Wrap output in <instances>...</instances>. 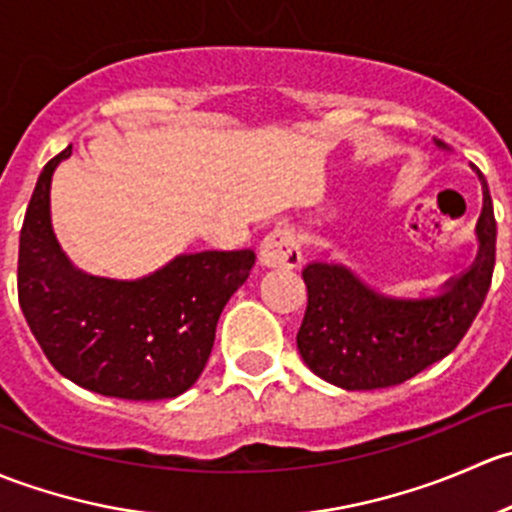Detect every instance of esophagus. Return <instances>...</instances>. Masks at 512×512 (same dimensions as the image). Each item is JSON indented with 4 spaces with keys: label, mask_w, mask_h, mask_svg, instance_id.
<instances>
[{
    "label": "esophagus",
    "mask_w": 512,
    "mask_h": 512,
    "mask_svg": "<svg viewBox=\"0 0 512 512\" xmlns=\"http://www.w3.org/2000/svg\"><path fill=\"white\" fill-rule=\"evenodd\" d=\"M300 241L291 226H276L261 244V263L268 268H295L300 263Z\"/></svg>",
    "instance_id": "34e87169"
}]
</instances>
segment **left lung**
Instances as JSON below:
<instances>
[{"mask_svg": "<svg viewBox=\"0 0 512 512\" xmlns=\"http://www.w3.org/2000/svg\"><path fill=\"white\" fill-rule=\"evenodd\" d=\"M436 145L446 150L441 140ZM478 177V256L436 295H384L342 263L313 261L303 268L308 308L295 340L303 362L320 379L350 392L394 387L444 360L461 342L486 300L495 266L493 202L486 177Z\"/></svg>", "mask_w": 512, "mask_h": 512, "instance_id": "1", "label": "left lung"}]
</instances>
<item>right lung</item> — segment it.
I'll return each instance as SVG.
<instances>
[{
  "mask_svg": "<svg viewBox=\"0 0 512 512\" xmlns=\"http://www.w3.org/2000/svg\"><path fill=\"white\" fill-rule=\"evenodd\" d=\"M71 147L46 162L19 236V305L63 377L103 397L155 402L202 374L226 300L249 278L251 249L172 258L138 281L83 273L51 226V177Z\"/></svg>",
  "mask_w": 512,
  "mask_h": 512,
  "instance_id": "obj_1",
  "label": "right lung"
}]
</instances>
